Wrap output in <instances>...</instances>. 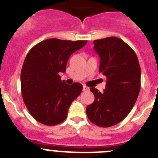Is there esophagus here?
Wrapping results in <instances>:
<instances>
[{
	"label": "esophagus",
	"instance_id": "1",
	"mask_svg": "<svg viewBox=\"0 0 158 158\" xmlns=\"http://www.w3.org/2000/svg\"><path fill=\"white\" fill-rule=\"evenodd\" d=\"M83 91H87V90H89V88L87 87H86V86H83Z\"/></svg>",
	"mask_w": 158,
	"mask_h": 158
}]
</instances>
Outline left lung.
<instances>
[{
  "label": "left lung",
  "mask_w": 158,
  "mask_h": 158,
  "mask_svg": "<svg viewBox=\"0 0 158 158\" xmlns=\"http://www.w3.org/2000/svg\"><path fill=\"white\" fill-rule=\"evenodd\" d=\"M94 44L106 84L102 93L90 87L94 101L86 112L96 126L110 127L122 122L135 104L141 88V68L136 53L122 39L111 36Z\"/></svg>",
  "instance_id": "8db88e82"
}]
</instances>
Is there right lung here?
Here are the masks:
<instances>
[{
	"instance_id": "right-lung-1",
	"label": "right lung",
	"mask_w": 158,
	"mask_h": 158,
	"mask_svg": "<svg viewBox=\"0 0 158 158\" xmlns=\"http://www.w3.org/2000/svg\"><path fill=\"white\" fill-rule=\"evenodd\" d=\"M87 40L48 39L28 52L20 74L21 94L26 107L35 120L47 126L63 123L71 102L80 94L79 83L68 85L61 80L68 59L82 48Z\"/></svg>"
}]
</instances>
